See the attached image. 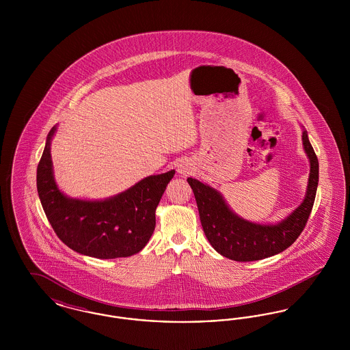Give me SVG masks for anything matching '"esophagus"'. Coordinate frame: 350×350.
<instances>
[{"label":"esophagus","instance_id":"obj_1","mask_svg":"<svg viewBox=\"0 0 350 350\" xmlns=\"http://www.w3.org/2000/svg\"><path fill=\"white\" fill-rule=\"evenodd\" d=\"M191 167L189 165V164H186V163H181L180 165H178V173H181L183 176H187V174H190L191 173Z\"/></svg>","mask_w":350,"mask_h":350}]
</instances>
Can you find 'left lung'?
I'll list each match as a JSON object with an SVG mask.
<instances>
[{
  "label": "left lung",
  "instance_id": "obj_1",
  "mask_svg": "<svg viewBox=\"0 0 350 350\" xmlns=\"http://www.w3.org/2000/svg\"><path fill=\"white\" fill-rule=\"evenodd\" d=\"M301 139L311 164L307 194L299 207L278 224L262 226L237 217L215 189L187 178L204 234L217 253L240 262L257 261L287 250L299 237L311 215L319 183V161L307 131H303Z\"/></svg>",
  "mask_w": 350,
  "mask_h": 350
}]
</instances>
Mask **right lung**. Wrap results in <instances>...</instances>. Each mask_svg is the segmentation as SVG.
Instances as JSON below:
<instances>
[{
  "instance_id": "right-lung-1",
  "label": "right lung",
  "mask_w": 350,
  "mask_h": 350,
  "mask_svg": "<svg viewBox=\"0 0 350 350\" xmlns=\"http://www.w3.org/2000/svg\"><path fill=\"white\" fill-rule=\"evenodd\" d=\"M36 170V187L46 217L57 237L70 250L96 258L129 257L150 241L156 226V207L174 170L150 176L131 189L105 200H73L56 186L50 143Z\"/></svg>"
}]
</instances>
